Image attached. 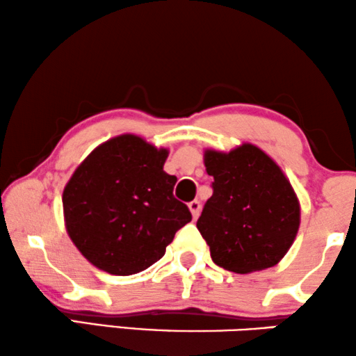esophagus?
<instances>
[{"mask_svg":"<svg viewBox=\"0 0 356 356\" xmlns=\"http://www.w3.org/2000/svg\"><path fill=\"white\" fill-rule=\"evenodd\" d=\"M189 210H191V215H193V218L195 220L199 216V212H200V202L199 200H193V202H189Z\"/></svg>","mask_w":356,"mask_h":356,"instance_id":"34e87169","label":"esophagus"}]
</instances>
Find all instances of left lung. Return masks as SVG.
I'll return each mask as SVG.
<instances>
[{
	"instance_id": "obj_1",
	"label": "left lung",
	"mask_w": 356,
	"mask_h": 356,
	"mask_svg": "<svg viewBox=\"0 0 356 356\" xmlns=\"http://www.w3.org/2000/svg\"><path fill=\"white\" fill-rule=\"evenodd\" d=\"M204 163L213 194L197 229L212 260L239 275L280 264L300 226V204L280 165L250 143L229 152L207 149Z\"/></svg>"
}]
</instances>
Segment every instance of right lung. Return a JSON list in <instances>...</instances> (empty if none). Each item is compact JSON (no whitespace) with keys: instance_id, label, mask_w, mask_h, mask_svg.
I'll list each match as a JSON object with an SVG mask.
<instances>
[{"instance_id":"add662e5","label":"right lung","mask_w":356,"mask_h":356,"mask_svg":"<svg viewBox=\"0 0 356 356\" xmlns=\"http://www.w3.org/2000/svg\"><path fill=\"white\" fill-rule=\"evenodd\" d=\"M168 149L136 135L102 143L65 184L63 207L72 242L90 264L117 276L161 260L191 212L175 199L177 177L163 172Z\"/></svg>"}]
</instances>
